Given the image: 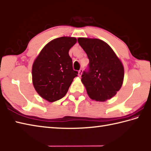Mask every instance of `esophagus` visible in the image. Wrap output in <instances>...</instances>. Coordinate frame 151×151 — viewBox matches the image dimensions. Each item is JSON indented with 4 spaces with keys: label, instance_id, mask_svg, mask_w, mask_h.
Masks as SVG:
<instances>
[{
    "label": "esophagus",
    "instance_id": "obj_1",
    "mask_svg": "<svg viewBox=\"0 0 151 151\" xmlns=\"http://www.w3.org/2000/svg\"><path fill=\"white\" fill-rule=\"evenodd\" d=\"M82 73H83V70L82 69H80L79 70V72H78V76H81Z\"/></svg>",
    "mask_w": 151,
    "mask_h": 151
}]
</instances>
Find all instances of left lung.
<instances>
[{"instance_id":"8db88e82","label":"left lung","mask_w":151,"mask_h":151,"mask_svg":"<svg viewBox=\"0 0 151 151\" xmlns=\"http://www.w3.org/2000/svg\"><path fill=\"white\" fill-rule=\"evenodd\" d=\"M89 63L81 81L91 99L104 101L114 96L122 85L124 68L110 46L99 39L79 38Z\"/></svg>"}]
</instances>
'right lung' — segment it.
<instances>
[{
  "mask_svg": "<svg viewBox=\"0 0 151 151\" xmlns=\"http://www.w3.org/2000/svg\"><path fill=\"white\" fill-rule=\"evenodd\" d=\"M76 41L72 37L55 39L43 48L34 62L33 85L40 96L50 102L65 96L73 78L78 76L68 54Z\"/></svg>",
  "mask_w": 151,
  "mask_h": 151,
  "instance_id": "add662e5",
  "label": "right lung"
}]
</instances>
